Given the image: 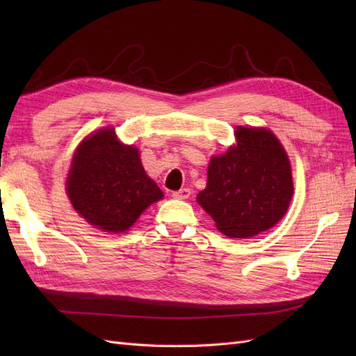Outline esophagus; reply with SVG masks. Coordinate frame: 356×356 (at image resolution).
I'll use <instances>...</instances> for the list:
<instances>
[{"label": "esophagus", "instance_id": "esophagus-1", "mask_svg": "<svg viewBox=\"0 0 356 356\" xmlns=\"http://www.w3.org/2000/svg\"><path fill=\"white\" fill-rule=\"evenodd\" d=\"M190 195H191V190H190V188H181V190H178V191L172 193V197L181 199V200H182V199H188Z\"/></svg>", "mask_w": 356, "mask_h": 356}]
</instances>
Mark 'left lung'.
Returning <instances> with one entry per match:
<instances>
[{"label":"left lung","mask_w":356,"mask_h":356,"mask_svg":"<svg viewBox=\"0 0 356 356\" xmlns=\"http://www.w3.org/2000/svg\"><path fill=\"white\" fill-rule=\"evenodd\" d=\"M238 145L209 161L197 202L229 238H251L281 220L293 197L289 160L267 129L238 127Z\"/></svg>","instance_id":"1"}]
</instances>
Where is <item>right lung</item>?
<instances>
[{
  "instance_id": "right-lung-1",
  "label": "right lung",
  "mask_w": 356,
  "mask_h": 356,
  "mask_svg": "<svg viewBox=\"0 0 356 356\" xmlns=\"http://www.w3.org/2000/svg\"><path fill=\"white\" fill-rule=\"evenodd\" d=\"M67 191L74 209L102 232H124L163 193L149 179L138 149L102 129L79 145Z\"/></svg>"
}]
</instances>
